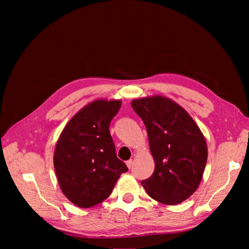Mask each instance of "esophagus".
<instances>
[{
    "mask_svg": "<svg viewBox=\"0 0 249 249\" xmlns=\"http://www.w3.org/2000/svg\"><path fill=\"white\" fill-rule=\"evenodd\" d=\"M126 165H127L128 168H132L133 167V160L132 159L127 160V161H126Z\"/></svg>",
    "mask_w": 249,
    "mask_h": 249,
    "instance_id": "esophagus-1",
    "label": "esophagus"
}]
</instances>
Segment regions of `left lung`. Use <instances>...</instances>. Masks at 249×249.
<instances>
[{"label": "left lung", "instance_id": "1", "mask_svg": "<svg viewBox=\"0 0 249 249\" xmlns=\"http://www.w3.org/2000/svg\"><path fill=\"white\" fill-rule=\"evenodd\" d=\"M132 107L148 134L155 170L142 181L150 197L160 203L179 204L201 182L208 159L206 142L185 109L163 96L134 100Z\"/></svg>", "mask_w": 249, "mask_h": 249}]
</instances>
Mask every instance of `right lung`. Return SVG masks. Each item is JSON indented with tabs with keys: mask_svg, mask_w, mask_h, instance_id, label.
<instances>
[{
	"mask_svg": "<svg viewBox=\"0 0 249 249\" xmlns=\"http://www.w3.org/2000/svg\"><path fill=\"white\" fill-rule=\"evenodd\" d=\"M121 101H94L78 112L57 142L53 155L61 191L73 204L91 208L107 199L128 170L117 158L109 124Z\"/></svg>",
	"mask_w": 249,
	"mask_h": 249,
	"instance_id": "obj_1",
	"label": "right lung"
}]
</instances>
